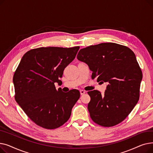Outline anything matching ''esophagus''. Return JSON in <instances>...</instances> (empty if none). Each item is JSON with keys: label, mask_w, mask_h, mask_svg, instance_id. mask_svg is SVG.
<instances>
[{"label": "esophagus", "mask_w": 153, "mask_h": 153, "mask_svg": "<svg viewBox=\"0 0 153 153\" xmlns=\"http://www.w3.org/2000/svg\"><path fill=\"white\" fill-rule=\"evenodd\" d=\"M80 93H81V95H84V94H85V92L83 90H81V91H80Z\"/></svg>", "instance_id": "34e87169"}]
</instances>
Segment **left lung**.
I'll return each instance as SVG.
<instances>
[{
	"mask_svg": "<svg viewBox=\"0 0 153 153\" xmlns=\"http://www.w3.org/2000/svg\"><path fill=\"white\" fill-rule=\"evenodd\" d=\"M77 58L87 64L92 79L108 84L103 95L97 90L87 92L93 122L104 127L123 122L140 99L143 74L133 51L123 45L103 43L81 49Z\"/></svg>",
	"mask_w": 153,
	"mask_h": 153,
	"instance_id": "obj_1",
	"label": "left lung"
}]
</instances>
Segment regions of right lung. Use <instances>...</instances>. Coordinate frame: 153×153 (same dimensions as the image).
<instances>
[{"label": "right lung", "mask_w": 153, "mask_h": 153, "mask_svg": "<svg viewBox=\"0 0 153 153\" xmlns=\"http://www.w3.org/2000/svg\"><path fill=\"white\" fill-rule=\"evenodd\" d=\"M79 46L41 47L27 51L15 71V99L37 125L53 130L65 123L80 97L78 90L56 89L63 71L73 61Z\"/></svg>", "instance_id": "right-lung-1"}]
</instances>
